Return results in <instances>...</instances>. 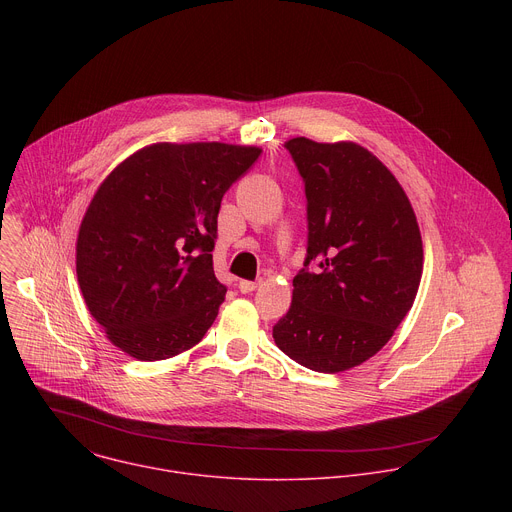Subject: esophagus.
<instances>
[{
    "mask_svg": "<svg viewBox=\"0 0 512 512\" xmlns=\"http://www.w3.org/2000/svg\"><path fill=\"white\" fill-rule=\"evenodd\" d=\"M257 285H259V281L243 279V281H239V291H241V294H251V291L257 289Z\"/></svg>",
    "mask_w": 512,
    "mask_h": 512,
    "instance_id": "esophagus-1",
    "label": "esophagus"
}]
</instances>
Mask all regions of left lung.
<instances>
[{
  "mask_svg": "<svg viewBox=\"0 0 512 512\" xmlns=\"http://www.w3.org/2000/svg\"><path fill=\"white\" fill-rule=\"evenodd\" d=\"M285 150L304 180L308 247L273 338L310 371H348L377 354L413 306L417 218L395 176L360 145L294 137Z\"/></svg>",
  "mask_w": 512,
  "mask_h": 512,
  "instance_id": "8db88e82",
  "label": "left lung"
}]
</instances>
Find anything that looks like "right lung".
<instances>
[{"mask_svg": "<svg viewBox=\"0 0 512 512\" xmlns=\"http://www.w3.org/2000/svg\"><path fill=\"white\" fill-rule=\"evenodd\" d=\"M259 156L218 141L154 143L99 186L77 239V277L123 352L164 360L212 326L227 294L212 269L218 210Z\"/></svg>", "mask_w": 512, "mask_h": 512, "instance_id": "right-lung-1", "label": "right lung"}]
</instances>
